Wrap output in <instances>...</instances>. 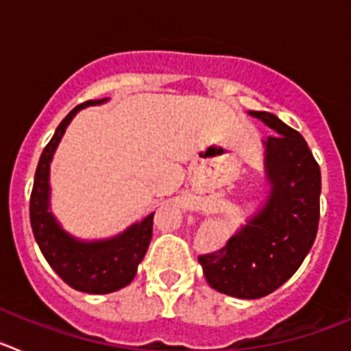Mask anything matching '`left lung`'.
<instances>
[{
	"mask_svg": "<svg viewBox=\"0 0 351 351\" xmlns=\"http://www.w3.org/2000/svg\"><path fill=\"white\" fill-rule=\"evenodd\" d=\"M276 135L263 141L269 193L225 247L198 256L207 283L235 299H260L287 283L315 243L320 167L299 132L271 112L247 110Z\"/></svg>",
	"mask_w": 351,
	"mask_h": 351,
	"instance_id": "obj_1",
	"label": "left lung"
}]
</instances>
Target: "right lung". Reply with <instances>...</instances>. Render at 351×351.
<instances>
[{
	"label": "right lung",
	"instance_id": "obj_1",
	"mask_svg": "<svg viewBox=\"0 0 351 351\" xmlns=\"http://www.w3.org/2000/svg\"><path fill=\"white\" fill-rule=\"evenodd\" d=\"M105 101L89 100L77 105L61 121L40 156L29 200L31 228L49 265L71 288L95 295L110 293L132 283L153 237L154 216L151 213L112 237L86 241L68 234L51 210V163L56 149L77 112Z\"/></svg>",
	"mask_w": 351,
	"mask_h": 351
}]
</instances>
